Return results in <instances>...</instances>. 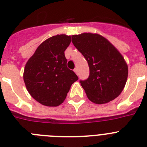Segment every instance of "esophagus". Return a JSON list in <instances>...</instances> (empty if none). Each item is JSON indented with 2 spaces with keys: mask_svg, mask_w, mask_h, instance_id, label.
Returning <instances> with one entry per match:
<instances>
[{
  "mask_svg": "<svg viewBox=\"0 0 147 147\" xmlns=\"http://www.w3.org/2000/svg\"><path fill=\"white\" fill-rule=\"evenodd\" d=\"M74 71V72L76 73V74H78V73H79V71H78V68H77V67H75Z\"/></svg>",
  "mask_w": 147,
  "mask_h": 147,
  "instance_id": "1",
  "label": "esophagus"
}]
</instances>
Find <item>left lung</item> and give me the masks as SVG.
<instances>
[{
  "instance_id": "1",
  "label": "left lung",
  "mask_w": 147,
  "mask_h": 147,
  "mask_svg": "<svg viewBox=\"0 0 147 147\" xmlns=\"http://www.w3.org/2000/svg\"><path fill=\"white\" fill-rule=\"evenodd\" d=\"M72 42L88 63L90 74L80 82L92 102L105 104L121 93L128 76V67L119 51L97 34L71 36Z\"/></svg>"
}]
</instances>
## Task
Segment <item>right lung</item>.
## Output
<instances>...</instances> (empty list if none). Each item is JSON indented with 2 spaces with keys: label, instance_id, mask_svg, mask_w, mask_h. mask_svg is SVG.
<instances>
[{
  "label": "right lung",
  "instance_id": "obj_1",
  "mask_svg": "<svg viewBox=\"0 0 147 147\" xmlns=\"http://www.w3.org/2000/svg\"><path fill=\"white\" fill-rule=\"evenodd\" d=\"M70 43L71 36H53L40 44L27 62L23 80L28 93L39 103L49 107L59 105L79 79L67 67L65 51Z\"/></svg>",
  "mask_w": 147,
  "mask_h": 147
}]
</instances>
